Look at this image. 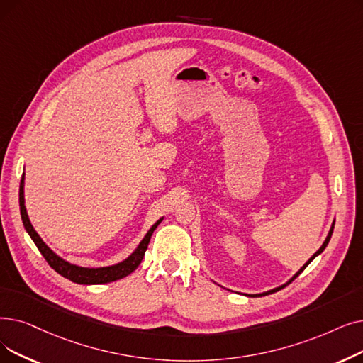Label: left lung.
<instances>
[{"instance_id": "1", "label": "left lung", "mask_w": 363, "mask_h": 363, "mask_svg": "<svg viewBox=\"0 0 363 363\" xmlns=\"http://www.w3.org/2000/svg\"><path fill=\"white\" fill-rule=\"evenodd\" d=\"M334 225H335V219H334V223H333V225H330V228H329V233H328V235H326V239H325L323 245H322V246H320V247L318 249V252H316V254H313V255H311V258H310V259H308V261H307V262H306V264H304V265L301 267V269H299V270H298V272H296V273H295V274H294V276H292V277H291V279H289V280H288L286 283H283V285H280V286H277V288H274V289H270V291H267V292H262V294H255V295H247V296H264V295H269V294H273V292H276V291H279V289H281V288H285L286 285H289V283H291V281H292L294 279H296V277H298L299 274H301V272H303V270L306 269V267H307V265H308V264H310V262H311V261H313L314 258H316L318 255H320V254H322V252L325 250V247L328 246V243H329V240H330V235H333V231H334Z\"/></svg>"}]
</instances>
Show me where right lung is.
<instances>
[{"instance_id": "obj_1", "label": "right lung", "mask_w": 363, "mask_h": 363, "mask_svg": "<svg viewBox=\"0 0 363 363\" xmlns=\"http://www.w3.org/2000/svg\"><path fill=\"white\" fill-rule=\"evenodd\" d=\"M19 206H21L23 227H25L26 233L29 234V238L33 239V242L41 252V255L45 258V261L49 262V265L56 273L64 276L65 279H69L74 283H78V285H102V283L116 281V280H120L125 276H129L130 273H133L145 255V250L148 247V243H150V239H151L154 230L159 227V224L163 220V218L157 220V223L144 235V239L140 240V243L136 246V249L125 259H123L114 265H106V267H82V265L72 264L62 257H59L56 252H53L49 246L43 242L40 234L35 231L33 224H30L26 208H25V173L22 175L21 188H19Z\"/></svg>"}]
</instances>
